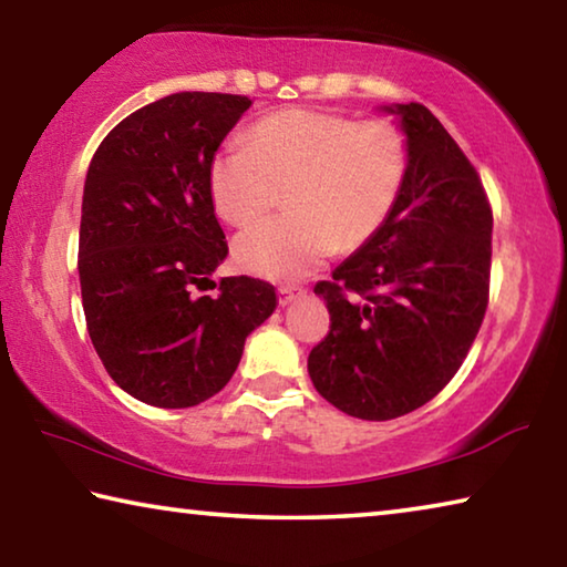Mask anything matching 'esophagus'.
<instances>
[{
    "label": "esophagus",
    "instance_id": "esophagus-1",
    "mask_svg": "<svg viewBox=\"0 0 567 567\" xmlns=\"http://www.w3.org/2000/svg\"><path fill=\"white\" fill-rule=\"evenodd\" d=\"M277 295H280V305L287 307V305H292L302 292L295 290V287H280V290H277Z\"/></svg>",
    "mask_w": 567,
    "mask_h": 567
}]
</instances>
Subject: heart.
Here are the masks:
<instances>
[{"instance_id":"heart-1","label":"heart","mask_w":567,"mask_h":567,"mask_svg":"<svg viewBox=\"0 0 567 567\" xmlns=\"http://www.w3.org/2000/svg\"><path fill=\"white\" fill-rule=\"evenodd\" d=\"M408 175V140L388 120L292 107L252 124L247 145H225L209 162V195L229 225H249L287 185V213L235 239V262L267 280L310 275L338 249L375 237Z\"/></svg>"}]
</instances>
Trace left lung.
<instances>
[{"instance_id": "obj_1", "label": "left lung", "mask_w": 567, "mask_h": 567, "mask_svg": "<svg viewBox=\"0 0 567 567\" xmlns=\"http://www.w3.org/2000/svg\"><path fill=\"white\" fill-rule=\"evenodd\" d=\"M408 140L405 185L380 233L315 285L330 332L307 358L320 395L360 420L417 410L463 364L491 290L493 213L433 112L380 104Z\"/></svg>"}]
</instances>
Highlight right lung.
Returning a JSON list of instances; mask_svg holds the SVG:
<instances>
[{
    "label": "right lung",
    "mask_w": 567,
    "mask_h": 567,
    "mask_svg": "<svg viewBox=\"0 0 567 567\" xmlns=\"http://www.w3.org/2000/svg\"><path fill=\"white\" fill-rule=\"evenodd\" d=\"M249 104L167 94L124 117L90 162L76 262L84 318L110 378L147 405L217 395L277 307L275 287L245 275L223 277L217 297L195 295L227 257L209 162Z\"/></svg>",
    "instance_id": "add662e5"
}]
</instances>
